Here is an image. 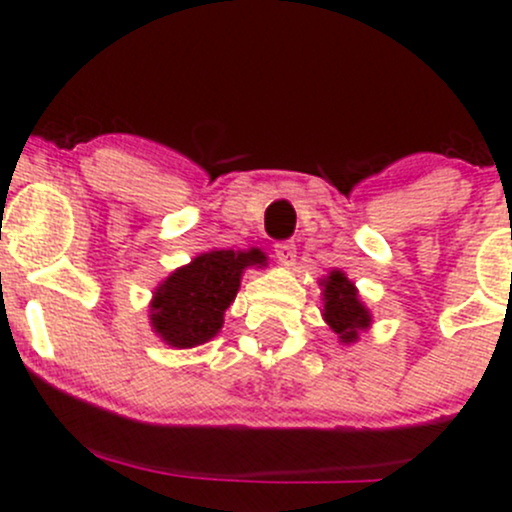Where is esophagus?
<instances>
[{
    "label": "esophagus",
    "mask_w": 512,
    "mask_h": 512,
    "mask_svg": "<svg viewBox=\"0 0 512 512\" xmlns=\"http://www.w3.org/2000/svg\"><path fill=\"white\" fill-rule=\"evenodd\" d=\"M274 252H276V260L284 264V267H293V262H296V245L279 243Z\"/></svg>",
    "instance_id": "esophagus-1"
}]
</instances>
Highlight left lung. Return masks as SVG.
Returning a JSON list of instances; mask_svg holds the SVG:
<instances>
[{"label":"left lung","instance_id":"left-lung-1","mask_svg":"<svg viewBox=\"0 0 512 512\" xmlns=\"http://www.w3.org/2000/svg\"><path fill=\"white\" fill-rule=\"evenodd\" d=\"M322 320L337 334L339 344H356L358 334L373 325V315L358 296L354 281L342 269H330L320 279Z\"/></svg>","mask_w":512,"mask_h":512}]
</instances>
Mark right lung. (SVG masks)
I'll use <instances>...</instances> for the list:
<instances>
[{"mask_svg":"<svg viewBox=\"0 0 512 512\" xmlns=\"http://www.w3.org/2000/svg\"><path fill=\"white\" fill-rule=\"evenodd\" d=\"M267 267L260 248L209 250L170 272L149 303L151 330L170 349H195L223 327L226 308L236 301L245 269Z\"/></svg>","mask_w":512,"mask_h":512,"instance_id":"right-lung-1","label":"right lung"}]
</instances>
